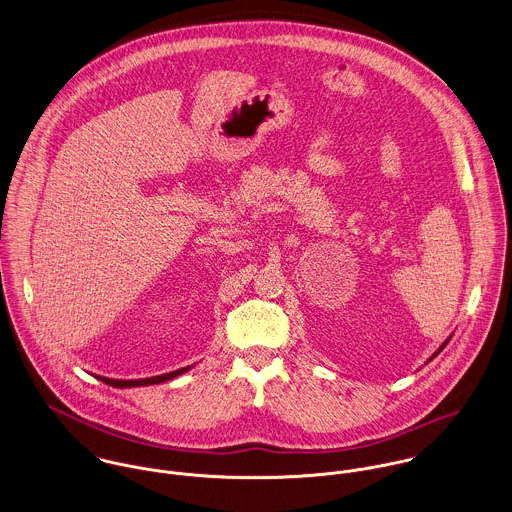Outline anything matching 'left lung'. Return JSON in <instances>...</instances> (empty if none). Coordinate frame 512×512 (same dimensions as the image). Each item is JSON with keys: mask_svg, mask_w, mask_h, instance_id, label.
I'll list each match as a JSON object with an SVG mask.
<instances>
[{"mask_svg": "<svg viewBox=\"0 0 512 512\" xmlns=\"http://www.w3.org/2000/svg\"><path fill=\"white\" fill-rule=\"evenodd\" d=\"M449 340H451V336H449V338H447V340H445V342H443V344H441V346H439V348H437V350L431 354V358H429L427 362H431V360H433V358H435V356H437V354H439V352H441V350H443V348L449 344Z\"/></svg>", "mask_w": 512, "mask_h": 512, "instance_id": "left-lung-1", "label": "left lung"}]
</instances>
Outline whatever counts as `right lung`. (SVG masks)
Listing matches in <instances>:
<instances>
[{
  "label": "right lung",
  "instance_id": "right-lung-1",
  "mask_svg": "<svg viewBox=\"0 0 512 512\" xmlns=\"http://www.w3.org/2000/svg\"><path fill=\"white\" fill-rule=\"evenodd\" d=\"M190 368H194V366H186V368H180V370H174V372H168V374H160V376H152V378H140V380H112V378H104V376H97V380H101L112 388H140V386H154V384L168 382L176 376L186 374Z\"/></svg>",
  "mask_w": 512,
  "mask_h": 512
}]
</instances>
